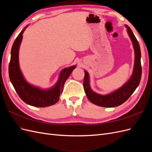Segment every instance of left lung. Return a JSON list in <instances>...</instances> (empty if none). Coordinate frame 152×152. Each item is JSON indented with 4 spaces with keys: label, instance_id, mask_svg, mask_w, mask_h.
<instances>
[{
    "label": "left lung",
    "instance_id": "left-lung-1",
    "mask_svg": "<svg viewBox=\"0 0 152 152\" xmlns=\"http://www.w3.org/2000/svg\"><path fill=\"white\" fill-rule=\"evenodd\" d=\"M125 26L127 28V34L132 41L134 50V65L133 72L131 78L126 83L111 93L106 95L99 94L91 89L89 73L86 70L84 71V88L86 94L91 103L99 107L112 108L122 104L129 99L140 84L142 73L140 44L131 29L129 26L126 25Z\"/></svg>",
    "mask_w": 152,
    "mask_h": 152
}]
</instances>
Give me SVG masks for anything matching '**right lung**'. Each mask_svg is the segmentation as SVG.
<instances>
[{
    "label": "right lung",
    "mask_w": 152,
    "mask_h": 152,
    "mask_svg": "<svg viewBox=\"0 0 152 152\" xmlns=\"http://www.w3.org/2000/svg\"><path fill=\"white\" fill-rule=\"evenodd\" d=\"M28 26L22 30L12 44L9 65V75L14 88L25 103L35 107H47L58 102L65 82L75 68L76 65L63 69L56 84L51 88L42 89L27 82L20 68L19 49L23 39V34Z\"/></svg>",
    "instance_id": "right-lung-1"
}]
</instances>
